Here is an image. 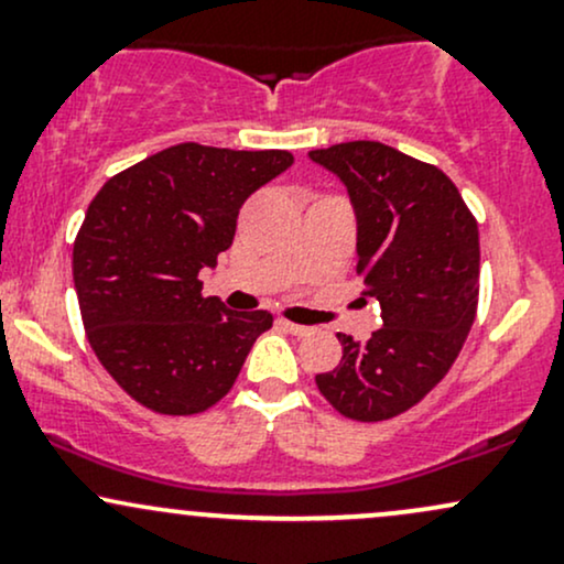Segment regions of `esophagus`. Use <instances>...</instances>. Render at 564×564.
Masks as SVG:
<instances>
[{
  "label": "esophagus",
  "instance_id": "1",
  "mask_svg": "<svg viewBox=\"0 0 564 564\" xmlns=\"http://www.w3.org/2000/svg\"><path fill=\"white\" fill-rule=\"evenodd\" d=\"M281 326L286 328L289 334H294V336H307L310 332H313V328H310V326H302V323H291V321H281Z\"/></svg>",
  "mask_w": 564,
  "mask_h": 564
}]
</instances>
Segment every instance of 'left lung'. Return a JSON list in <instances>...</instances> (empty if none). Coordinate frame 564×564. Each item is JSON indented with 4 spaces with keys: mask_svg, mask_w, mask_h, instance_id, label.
I'll return each instance as SVG.
<instances>
[{
    "mask_svg": "<svg viewBox=\"0 0 564 564\" xmlns=\"http://www.w3.org/2000/svg\"><path fill=\"white\" fill-rule=\"evenodd\" d=\"M307 156L347 187L364 300L381 307V328L368 341L339 334V366L315 381L345 416L384 422L416 405L467 341L480 289L477 223L437 166L384 142H339Z\"/></svg>",
    "mask_w": 564,
    "mask_h": 564,
    "instance_id": "left-lung-1",
    "label": "left lung"
}]
</instances>
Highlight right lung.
<instances>
[{
    "mask_svg": "<svg viewBox=\"0 0 564 564\" xmlns=\"http://www.w3.org/2000/svg\"><path fill=\"white\" fill-rule=\"evenodd\" d=\"M289 151L180 142L108 180L74 243V286L97 360L151 411L187 416L230 392L264 310L230 313L198 273L232 243L243 200Z\"/></svg>",
    "mask_w": 564,
    "mask_h": 564,
    "instance_id": "right-lung-1",
    "label": "right lung"
}]
</instances>
